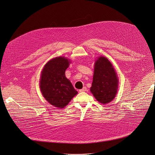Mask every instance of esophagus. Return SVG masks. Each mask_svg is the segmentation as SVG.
<instances>
[{"instance_id": "esophagus-1", "label": "esophagus", "mask_w": 155, "mask_h": 155, "mask_svg": "<svg viewBox=\"0 0 155 155\" xmlns=\"http://www.w3.org/2000/svg\"><path fill=\"white\" fill-rule=\"evenodd\" d=\"M86 90H87V88H86L85 87H84L82 89L79 90V92H84V91H85Z\"/></svg>"}]
</instances>
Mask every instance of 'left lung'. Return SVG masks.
Masks as SVG:
<instances>
[{
	"label": "left lung",
	"instance_id": "left-lung-1",
	"mask_svg": "<svg viewBox=\"0 0 155 155\" xmlns=\"http://www.w3.org/2000/svg\"><path fill=\"white\" fill-rule=\"evenodd\" d=\"M117 74L107 58L100 56L95 61L93 82L90 90L96 100L103 104L111 102L118 88Z\"/></svg>",
	"mask_w": 155,
	"mask_h": 155
}]
</instances>
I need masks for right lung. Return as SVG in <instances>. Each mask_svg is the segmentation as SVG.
I'll return each mask as SVG.
<instances>
[{
    "label": "right lung",
    "mask_w": 155,
    "mask_h": 155,
    "mask_svg": "<svg viewBox=\"0 0 155 155\" xmlns=\"http://www.w3.org/2000/svg\"><path fill=\"white\" fill-rule=\"evenodd\" d=\"M71 60L60 56L49 60L40 76V88L45 99L57 108H64L78 94L70 81L65 76V71Z\"/></svg>",
    "instance_id": "right-lung-1"
}]
</instances>
